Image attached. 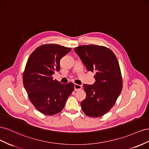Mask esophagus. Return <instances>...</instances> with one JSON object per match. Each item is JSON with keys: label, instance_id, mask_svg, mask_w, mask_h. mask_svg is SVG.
Returning a JSON list of instances; mask_svg holds the SVG:
<instances>
[{"label": "esophagus", "instance_id": "34e87169", "mask_svg": "<svg viewBox=\"0 0 149 149\" xmlns=\"http://www.w3.org/2000/svg\"><path fill=\"white\" fill-rule=\"evenodd\" d=\"M82 88V87L81 86H80V85L75 84V85H74V89H75V91L81 90Z\"/></svg>", "mask_w": 149, "mask_h": 149}]
</instances>
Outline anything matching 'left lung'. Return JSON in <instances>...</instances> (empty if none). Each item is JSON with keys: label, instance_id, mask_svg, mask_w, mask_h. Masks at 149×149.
Listing matches in <instances>:
<instances>
[{"label": "left lung", "instance_id": "1", "mask_svg": "<svg viewBox=\"0 0 149 149\" xmlns=\"http://www.w3.org/2000/svg\"><path fill=\"white\" fill-rule=\"evenodd\" d=\"M74 51L88 71L96 72L93 85L84 84L87 96L81 102L82 109L89 117L102 116L114 105L122 89L117 58L111 50L104 46L80 45Z\"/></svg>", "mask_w": 149, "mask_h": 149}]
</instances>
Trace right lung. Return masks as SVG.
I'll return each instance as SVG.
<instances>
[{"mask_svg":"<svg viewBox=\"0 0 149 149\" xmlns=\"http://www.w3.org/2000/svg\"><path fill=\"white\" fill-rule=\"evenodd\" d=\"M71 50L57 44H45L35 49L29 57L23 75V84L29 99L37 110L47 116L62 111L74 90V84L53 80L60 70V61Z\"/></svg>","mask_w":149,"mask_h":149,"instance_id":"1","label":"right lung"}]
</instances>
